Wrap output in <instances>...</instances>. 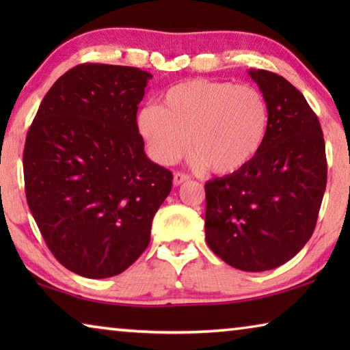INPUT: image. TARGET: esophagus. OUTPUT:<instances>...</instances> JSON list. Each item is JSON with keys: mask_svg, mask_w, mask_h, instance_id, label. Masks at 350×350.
Wrapping results in <instances>:
<instances>
[{"mask_svg": "<svg viewBox=\"0 0 350 350\" xmlns=\"http://www.w3.org/2000/svg\"><path fill=\"white\" fill-rule=\"evenodd\" d=\"M189 179V176H187L185 173H174V177H173V183L176 187L182 185L183 182H187Z\"/></svg>", "mask_w": 350, "mask_h": 350, "instance_id": "1", "label": "esophagus"}]
</instances>
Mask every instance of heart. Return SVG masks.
<instances>
[{"mask_svg": "<svg viewBox=\"0 0 350 350\" xmlns=\"http://www.w3.org/2000/svg\"><path fill=\"white\" fill-rule=\"evenodd\" d=\"M270 111L262 94L232 81L193 79L170 88L162 105L137 114V129L159 163L173 165L189 150L213 173L233 174L262 150Z\"/></svg>", "mask_w": 350, "mask_h": 350, "instance_id": "b5f03b06", "label": "heart"}]
</instances>
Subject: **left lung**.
Returning a JSON list of instances; mask_svg holds the SVG:
<instances>
[{
    "mask_svg": "<svg viewBox=\"0 0 350 350\" xmlns=\"http://www.w3.org/2000/svg\"><path fill=\"white\" fill-rule=\"evenodd\" d=\"M270 111L262 150L238 173L205 183V239L228 265L265 271L292 259L315 230L327 182L318 117L284 77L248 69Z\"/></svg>",
    "mask_w": 350,
    "mask_h": 350,
    "instance_id": "left-lung-1",
    "label": "left lung"
}]
</instances>
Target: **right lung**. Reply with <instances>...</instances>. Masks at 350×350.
Wrapping results in <instances>:
<instances>
[{"mask_svg": "<svg viewBox=\"0 0 350 350\" xmlns=\"http://www.w3.org/2000/svg\"><path fill=\"white\" fill-rule=\"evenodd\" d=\"M146 70L79 64L58 79L29 128V208L52 254L74 273L125 271L150 244L171 171L146 157L137 129Z\"/></svg>", "mask_w": 350, "mask_h": 350, "instance_id": "obj_1", "label": "right lung"}]
</instances>
